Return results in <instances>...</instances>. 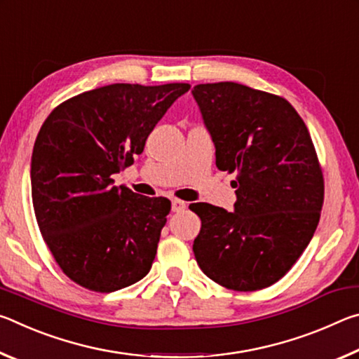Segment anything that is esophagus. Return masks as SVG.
<instances>
[{"instance_id":"esophagus-1","label":"esophagus","mask_w":359,"mask_h":359,"mask_svg":"<svg viewBox=\"0 0 359 359\" xmlns=\"http://www.w3.org/2000/svg\"><path fill=\"white\" fill-rule=\"evenodd\" d=\"M187 208L185 201H180V199H172V212H182Z\"/></svg>"}]
</instances>
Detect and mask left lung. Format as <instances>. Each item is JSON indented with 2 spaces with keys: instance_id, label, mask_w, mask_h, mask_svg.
<instances>
[{
  "instance_id": "obj_1",
  "label": "left lung",
  "mask_w": 359,
  "mask_h": 359,
  "mask_svg": "<svg viewBox=\"0 0 359 359\" xmlns=\"http://www.w3.org/2000/svg\"><path fill=\"white\" fill-rule=\"evenodd\" d=\"M215 144L217 168L236 172L234 212L198 203L193 252L224 288L257 291L287 274L311 242L325 182L312 137L282 96L236 82L191 90Z\"/></svg>"
}]
</instances>
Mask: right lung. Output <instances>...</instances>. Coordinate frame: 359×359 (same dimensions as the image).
Returning <instances> with one entry per match:
<instances>
[{"label": "right lung", "mask_w": 359, "mask_h": 359, "mask_svg": "<svg viewBox=\"0 0 359 359\" xmlns=\"http://www.w3.org/2000/svg\"><path fill=\"white\" fill-rule=\"evenodd\" d=\"M188 83H112L57 106L32 156V198L42 238L81 287L111 293L149 274L171 201L114 187Z\"/></svg>", "instance_id": "obj_1"}]
</instances>
